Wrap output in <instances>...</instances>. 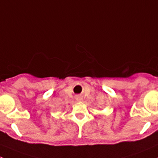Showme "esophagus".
<instances>
[{"instance_id": "1", "label": "esophagus", "mask_w": 158, "mask_h": 158, "mask_svg": "<svg viewBox=\"0 0 158 158\" xmlns=\"http://www.w3.org/2000/svg\"><path fill=\"white\" fill-rule=\"evenodd\" d=\"M76 100H77V101H81V100H82V98L79 97V96H77V97L76 98Z\"/></svg>"}]
</instances>
